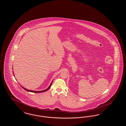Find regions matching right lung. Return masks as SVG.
<instances>
[{
	"instance_id": "right-lung-1",
	"label": "right lung",
	"mask_w": 126,
	"mask_h": 126,
	"mask_svg": "<svg viewBox=\"0 0 126 126\" xmlns=\"http://www.w3.org/2000/svg\"><path fill=\"white\" fill-rule=\"evenodd\" d=\"M51 84H52V83H51V84H50V85H49V86L48 87V88L47 89H46V90H43V91H31V90H27V89H25V88H24V87H22V88H23L24 89V90H26V91H28V92H32V93H42V92H46V91H47V90H48L50 88V87H51Z\"/></svg>"
}]
</instances>
